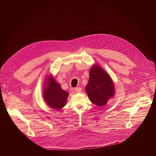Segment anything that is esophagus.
<instances>
[{
	"label": "esophagus",
	"instance_id": "1",
	"mask_svg": "<svg viewBox=\"0 0 156 156\" xmlns=\"http://www.w3.org/2000/svg\"><path fill=\"white\" fill-rule=\"evenodd\" d=\"M75 93H80V92H81V87H76V88H75Z\"/></svg>",
	"mask_w": 156,
	"mask_h": 156
}]
</instances>
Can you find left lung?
I'll return each mask as SVG.
<instances>
[{
  "label": "left lung",
  "mask_w": 156,
  "mask_h": 156,
  "mask_svg": "<svg viewBox=\"0 0 156 156\" xmlns=\"http://www.w3.org/2000/svg\"><path fill=\"white\" fill-rule=\"evenodd\" d=\"M86 91L90 101L101 107L114 94V86L110 76L98 65H94L90 72V80Z\"/></svg>",
  "instance_id": "left-lung-1"
}]
</instances>
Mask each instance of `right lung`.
I'll use <instances>...</instances> for the list:
<instances>
[{"mask_svg": "<svg viewBox=\"0 0 156 156\" xmlns=\"http://www.w3.org/2000/svg\"><path fill=\"white\" fill-rule=\"evenodd\" d=\"M48 81V87L44 93V99L51 108L59 110L65 105L69 94L62 90L52 76H49Z\"/></svg>", "mask_w": 156, "mask_h": 156, "instance_id": "add662e5", "label": "right lung"}]
</instances>
